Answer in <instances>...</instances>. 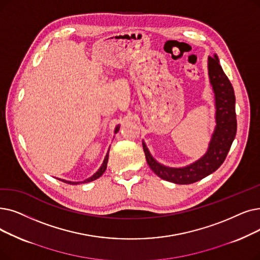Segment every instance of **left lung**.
Listing matches in <instances>:
<instances>
[{"instance_id": "1", "label": "left lung", "mask_w": 260, "mask_h": 260, "mask_svg": "<svg viewBox=\"0 0 260 260\" xmlns=\"http://www.w3.org/2000/svg\"><path fill=\"white\" fill-rule=\"evenodd\" d=\"M208 73L216 95L217 126L212 135L207 153L200 160L182 169H172L158 164L143 143L148 165L160 178L174 184L187 185L201 180L214 172L224 162L237 132L234 88L222 70L217 55L208 57Z\"/></svg>"}]
</instances>
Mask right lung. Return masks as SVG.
Masks as SVG:
<instances>
[{
  "label": "right lung",
  "mask_w": 260,
  "mask_h": 260,
  "mask_svg": "<svg viewBox=\"0 0 260 260\" xmlns=\"http://www.w3.org/2000/svg\"><path fill=\"white\" fill-rule=\"evenodd\" d=\"M119 131V126L116 128V133ZM107 161H108V154L106 155V157H105V159H104V161H103V165H102V167L100 168V170L92 176V177H90V178H88V179H86L85 182H83V183H88V182H91V180H94V179H96V178H99L101 175H102L104 172H105V170H106V167H107ZM64 183H68V184H72V185H76V184H80V183H72V182H67V180H63Z\"/></svg>",
  "instance_id": "obj_1"
}]
</instances>
